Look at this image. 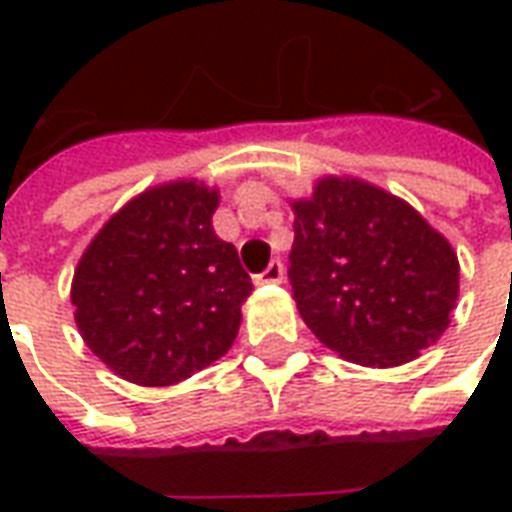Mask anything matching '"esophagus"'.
Here are the masks:
<instances>
[{
	"instance_id": "1",
	"label": "esophagus",
	"mask_w": 512,
	"mask_h": 512,
	"mask_svg": "<svg viewBox=\"0 0 512 512\" xmlns=\"http://www.w3.org/2000/svg\"><path fill=\"white\" fill-rule=\"evenodd\" d=\"M282 279H285V268H282L279 260H271L266 271H263V274H257L255 282L257 285H277V282H282Z\"/></svg>"
}]
</instances>
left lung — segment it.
<instances>
[{
	"label": "left lung",
	"mask_w": 512,
	"mask_h": 512,
	"mask_svg": "<svg viewBox=\"0 0 512 512\" xmlns=\"http://www.w3.org/2000/svg\"><path fill=\"white\" fill-rule=\"evenodd\" d=\"M290 208L293 299L326 348L395 367L439 340L458 299V255L406 200L329 175Z\"/></svg>",
	"instance_id": "obj_1"
}]
</instances>
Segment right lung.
<instances>
[{
	"label": "right lung",
	"instance_id": "add662e5",
	"mask_svg": "<svg viewBox=\"0 0 512 512\" xmlns=\"http://www.w3.org/2000/svg\"><path fill=\"white\" fill-rule=\"evenodd\" d=\"M219 191L175 180L142 191L98 230L71 285L82 340L131 384L169 386L224 356L252 279L213 233Z\"/></svg>",
	"mask_w": 512,
	"mask_h": 512
}]
</instances>
